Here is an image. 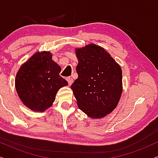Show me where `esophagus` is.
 Listing matches in <instances>:
<instances>
[{"label":"esophagus","mask_w":158,"mask_h":158,"mask_svg":"<svg viewBox=\"0 0 158 158\" xmlns=\"http://www.w3.org/2000/svg\"><path fill=\"white\" fill-rule=\"evenodd\" d=\"M67 81H68V82H69V85H72V83H73V79L71 77H68L67 78Z\"/></svg>","instance_id":"obj_1"}]
</instances>
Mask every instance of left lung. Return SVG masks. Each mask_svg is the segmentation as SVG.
<instances>
[{
  "label": "left lung",
  "mask_w": 158,
  "mask_h": 158,
  "mask_svg": "<svg viewBox=\"0 0 158 158\" xmlns=\"http://www.w3.org/2000/svg\"><path fill=\"white\" fill-rule=\"evenodd\" d=\"M78 78L71 89L79 109L93 119L112 112L123 93L122 69L104 48L89 44L75 48Z\"/></svg>",
  "instance_id": "1"
}]
</instances>
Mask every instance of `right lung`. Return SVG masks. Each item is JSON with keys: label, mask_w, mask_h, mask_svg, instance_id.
<instances>
[{"label": "right lung", "mask_w": 158, "mask_h": 158, "mask_svg": "<svg viewBox=\"0 0 158 158\" xmlns=\"http://www.w3.org/2000/svg\"><path fill=\"white\" fill-rule=\"evenodd\" d=\"M50 52H37L18 70L15 88L19 99L33 111L43 112L52 106L56 94L68 81L59 75L61 68Z\"/></svg>", "instance_id": "obj_1"}]
</instances>
